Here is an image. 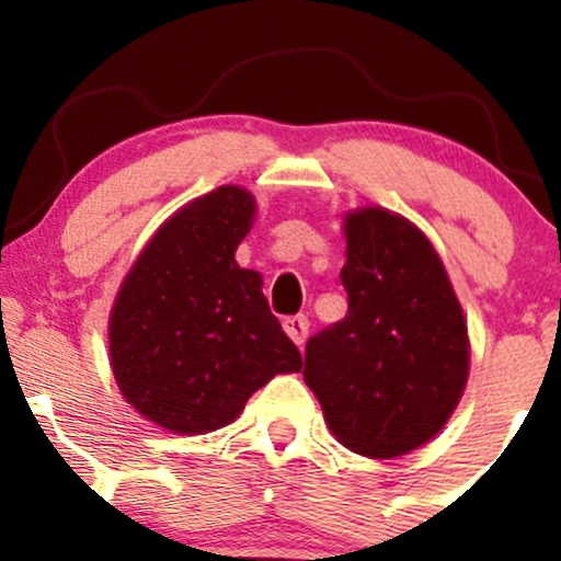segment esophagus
Here are the masks:
<instances>
[{"label": "esophagus", "instance_id": "1", "mask_svg": "<svg viewBox=\"0 0 561 561\" xmlns=\"http://www.w3.org/2000/svg\"><path fill=\"white\" fill-rule=\"evenodd\" d=\"M282 327H285V332L293 337L295 345H302L306 343L308 337V319L302 317V313H298V317H287L285 321H282Z\"/></svg>", "mask_w": 561, "mask_h": 561}]
</instances>
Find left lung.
Wrapping results in <instances>:
<instances>
[{
    "mask_svg": "<svg viewBox=\"0 0 561 561\" xmlns=\"http://www.w3.org/2000/svg\"><path fill=\"white\" fill-rule=\"evenodd\" d=\"M343 321L306 343L302 379L345 448L392 459L448 422L469 371L467 324L446 268L405 218H345Z\"/></svg>",
    "mask_w": 561,
    "mask_h": 561,
    "instance_id": "8db88e82",
    "label": "left lung"
}]
</instances>
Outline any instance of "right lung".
<instances>
[{
	"instance_id": "obj_1",
	"label": "right lung",
	"mask_w": 561,
	"mask_h": 561,
	"mask_svg": "<svg viewBox=\"0 0 561 561\" xmlns=\"http://www.w3.org/2000/svg\"><path fill=\"white\" fill-rule=\"evenodd\" d=\"M253 214L240 186L197 197L158 229L115 298V382L141 416L173 433L224 427L274 375L302 366L261 274L234 261Z\"/></svg>"
}]
</instances>
